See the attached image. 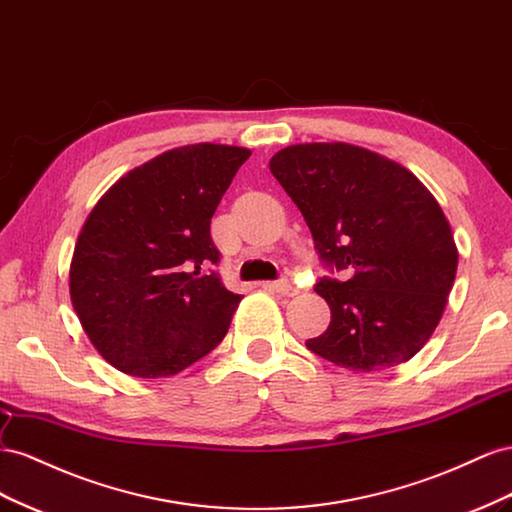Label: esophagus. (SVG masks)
Returning a JSON list of instances; mask_svg holds the SVG:
<instances>
[{
  "mask_svg": "<svg viewBox=\"0 0 512 512\" xmlns=\"http://www.w3.org/2000/svg\"><path fill=\"white\" fill-rule=\"evenodd\" d=\"M268 287L270 289H274L276 294H281V296H287V298H294V296H298V287L296 285H291L289 281H274V283H268Z\"/></svg>",
  "mask_w": 512,
  "mask_h": 512,
  "instance_id": "34e87169",
  "label": "esophagus"
}]
</instances>
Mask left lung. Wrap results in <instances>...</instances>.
<instances>
[{
    "label": "left lung",
    "mask_w": 512,
    "mask_h": 512,
    "mask_svg": "<svg viewBox=\"0 0 512 512\" xmlns=\"http://www.w3.org/2000/svg\"><path fill=\"white\" fill-rule=\"evenodd\" d=\"M270 171L309 225L319 257L347 270L321 279L330 326L306 347L337 367H397L431 339L455 285L459 251L440 203L416 175L360 145L296 143Z\"/></svg>",
    "instance_id": "obj_1"
}]
</instances>
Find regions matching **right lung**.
<instances>
[{"label":"right lung","instance_id":"1","mask_svg":"<svg viewBox=\"0 0 512 512\" xmlns=\"http://www.w3.org/2000/svg\"><path fill=\"white\" fill-rule=\"evenodd\" d=\"M251 150L173 148L98 199L72 253L70 302L96 352L135 377H169L225 339L242 300L210 266V218Z\"/></svg>","mask_w":512,"mask_h":512}]
</instances>
